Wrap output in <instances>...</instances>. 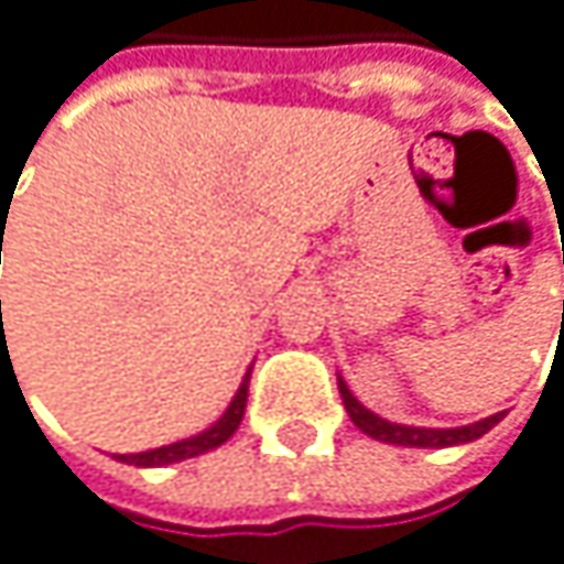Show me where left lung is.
Segmentation results:
<instances>
[{
	"label": "left lung",
	"mask_w": 564,
	"mask_h": 564,
	"mask_svg": "<svg viewBox=\"0 0 564 564\" xmlns=\"http://www.w3.org/2000/svg\"><path fill=\"white\" fill-rule=\"evenodd\" d=\"M340 383V397H344V406L354 420L357 430H364L367 436L380 440V443H390V446H416V449H443V446H459V443H473L479 436H486L499 420L502 413L496 416H486L479 423H469V426H456V430H423V426H403V423H390L377 413H370L354 393L350 387L344 383V377H337Z\"/></svg>",
	"instance_id": "obj_1"
}]
</instances>
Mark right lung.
Wrapping results in <instances>:
<instances>
[{"label": "right lung", "instance_id": "1", "mask_svg": "<svg viewBox=\"0 0 564 564\" xmlns=\"http://www.w3.org/2000/svg\"><path fill=\"white\" fill-rule=\"evenodd\" d=\"M247 383H250V373L243 377L240 390L234 393L230 406L224 410V416L207 426L204 433L191 436V440H181V443H171V446H161V449H148V453H131V456H118L121 463L128 466H167V463H181V459H191V456H200V453H210L217 449L220 443H227L234 436V430L240 426L243 420V406H247Z\"/></svg>", "mask_w": 564, "mask_h": 564}]
</instances>
